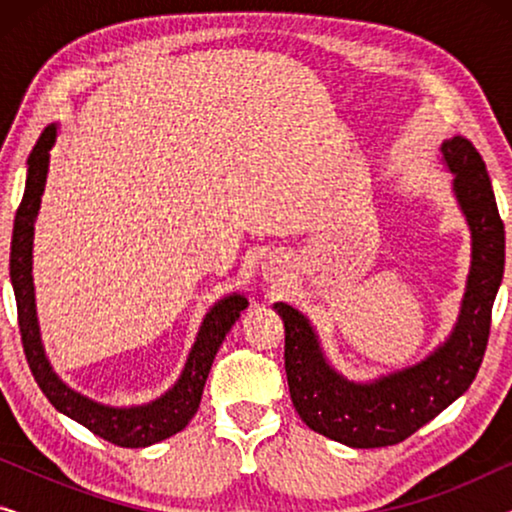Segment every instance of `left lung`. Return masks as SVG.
Segmentation results:
<instances>
[{"mask_svg":"<svg viewBox=\"0 0 512 512\" xmlns=\"http://www.w3.org/2000/svg\"><path fill=\"white\" fill-rule=\"evenodd\" d=\"M440 151L454 172V195L473 237L466 296L443 347L417 366L373 384L347 382L326 363L310 321L291 305L275 303L286 331V380L300 419L312 431L349 447L370 450L403 443L471 387L485 356L492 305L506 263V230L478 149L466 137H452Z\"/></svg>","mask_w":512,"mask_h":512,"instance_id":"left-lung-1","label":"left lung"}]
</instances>
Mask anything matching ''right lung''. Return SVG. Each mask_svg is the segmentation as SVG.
Instances as JSON below:
<instances>
[{
  "label": "right lung",
  "mask_w": 512,
  "mask_h": 512,
  "mask_svg": "<svg viewBox=\"0 0 512 512\" xmlns=\"http://www.w3.org/2000/svg\"><path fill=\"white\" fill-rule=\"evenodd\" d=\"M55 142V125L41 132V137L34 144V149L27 158V181L25 193L20 200V207L13 221L11 237V284L16 293L18 307V328L20 340H23L25 359L30 363V370L37 380L39 389L44 391L53 408L65 412L67 417L93 431L109 443L118 447H146L160 440L174 436L191 422V417L198 412L202 389H205L209 368H212L214 356L219 352L223 338L240 319V312L247 307L244 296H228L221 303H216L202 321L198 340L188 354L186 368L181 373L179 382L160 396L158 401L139 408H109L90 398L76 394L58 380L53 368L48 366V359L41 347L37 310H34V286H32V237H34V219L39 214L41 193H44L46 172H48V151Z\"/></svg>",
  "instance_id": "add662e5"
}]
</instances>
